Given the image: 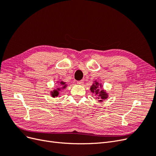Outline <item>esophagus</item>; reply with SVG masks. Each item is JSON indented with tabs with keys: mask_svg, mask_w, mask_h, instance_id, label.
<instances>
[{
	"mask_svg": "<svg viewBox=\"0 0 156 156\" xmlns=\"http://www.w3.org/2000/svg\"><path fill=\"white\" fill-rule=\"evenodd\" d=\"M77 84H79V85H83V83H84V82H83V80H81V81H77Z\"/></svg>",
	"mask_w": 156,
	"mask_h": 156,
	"instance_id": "esophagus-1",
	"label": "esophagus"
}]
</instances>
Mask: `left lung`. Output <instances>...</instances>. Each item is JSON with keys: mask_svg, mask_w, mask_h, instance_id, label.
I'll list each match as a JSON object with an SVG mask.
<instances>
[{"mask_svg": "<svg viewBox=\"0 0 156 156\" xmlns=\"http://www.w3.org/2000/svg\"><path fill=\"white\" fill-rule=\"evenodd\" d=\"M90 91L96 96H98L97 98L100 102H103L108 97V94L107 93L105 89L103 88L102 84L98 82L96 80L94 81L92 85L90 87Z\"/></svg>", "mask_w": 156, "mask_h": 156, "instance_id": "obj_1", "label": "left lung"}]
</instances>
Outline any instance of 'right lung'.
Returning <instances> with one entry per match:
<instances>
[{"instance_id": "right-lung-1", "label": "right lung", "mask_w": 156, "mask_h": 156, "mask_svg": "<svg viewBox=\"0 0 156 156\" xmlns=\"http://www.w3.org/2000/svg\"><path fill=\"white\" fill-rule=\"evenodd\" d=\"M57 83L58 84V87L56 88V89H54L53 91H51V96L53 98L57 97L59 96V94L60 93V90H62V89H65L68 87V84H66V82H64L63 81H57Z\"/></svg>"}]
</instances>
